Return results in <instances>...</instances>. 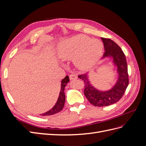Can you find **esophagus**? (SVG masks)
Instances as JSON below:
<instances>
[{
	"label": "esophagus",
	"instance_id": "34e87169",
	"mask_svg": "<svg viewBox=\"0 0 146 146\" xmlns=\"http://www.w3.org/2000/svg\"><path fill=\"white\" fill-rule=\"evenodd\" d=\"M69 76L70 80H74V79H76V78H77V76H76V74H70Z\"/></svg>",
	"mask_w": 146,
	"mask_h": 146
}]
</instances>
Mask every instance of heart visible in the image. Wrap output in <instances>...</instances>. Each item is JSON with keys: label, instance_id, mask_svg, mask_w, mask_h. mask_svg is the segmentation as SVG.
Instances as JSON below:
<instances>
[{"label": "heart", "instance_id": "obj_1", "mask_svg": "<svg viewBox=\"0 0 146 146\" xmlns=\"http://www.w3.org/2000/svg\"><path fill=\"white\" fill-rule=\"evenodd\" d=\"M102 49V44L100 41L79 35L61 43L58 53L62 59L74 58V63L78 68L86 69L98 61Z\"/></svg>", "mask_w": 146, "mask_h": 146}]
</instances>
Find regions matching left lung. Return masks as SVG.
Here are the masks:
<instances>
[{
    "label": "left lung",
    "mask_w": 146,
    "mask_h": 146,
    "mask_svg": "<svg viewBox=\"0 0 146 146\" xmlns=\"http://www.w3.org/2000/svg\"><path fill=\"white\" fill-rule=\"evenodd\" d=\"M105 47L104 57L111 56L117 66L118 80L112 89L105 92L96 90L88 79L87 74L78 75L79 78L84 81V94L90 102L95 107H106L116 103L124 94L129 85L127 63L124 53L117 44L108 38H101Z\"/></svg>",
    "instance_id": "1"
}]
</instances>
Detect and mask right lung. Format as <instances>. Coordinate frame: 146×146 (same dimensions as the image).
<instances>
[{
    "mask_svg": "<svg viewBox=\"0 0 146 146\" xmlns=\"http://www.w3.org/2000/svg\"><path fill=\"white\" fill-rule=\"evenodd\" d=\"M69 82V76H66L65 78H64L62 81H61V91L60 92V95L58 97V100H57L55 105L49 111L42 114L41 116H50L53 114H56L57 113L60 112L62 110L64 107V102H65V94H64V88L67 85V83Z\"/></svg>",
    "mask_w": 146,
    "mask_h": 146,
    "instance_id": "add662e5",
    "label": "right lung"
}]
</instances>
